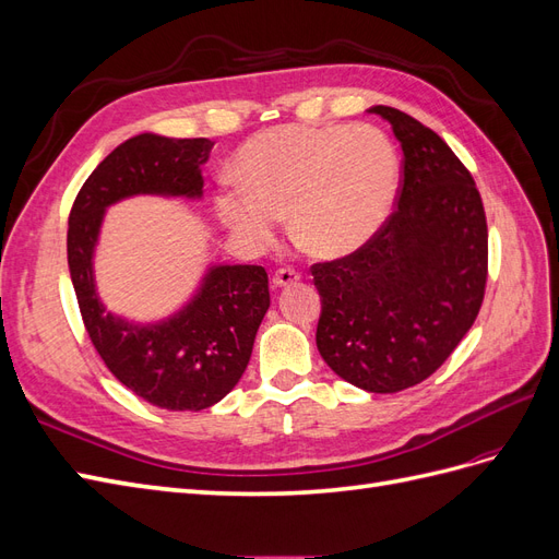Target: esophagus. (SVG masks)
<instances>
[{"label": "esophagus", "instance_id": "obj_1", "mask_svg": "<svg viewBox=\"0 0 559 559\" xmlns=\"http://www.w3.org/2000/svg\"><path fill=\"white\" fill-rule=\"evenodd\" d=\"M300 280V275L296 273L294 267H280L277 273L273 275V289H282V286H289L296 284Z\"/></svg>", "mask_w": 559, "mask_h": 559}]
</instances>
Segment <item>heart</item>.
<instances>
[{"mask_svg": "<svg viewBox=\"0 0 559 559\" xmlns=\"http://www.w3.org/2000/svg\"><path fill=\"white\" fill-rule=\"evenodd\" d=\"M238 189L216 193V214L251 249L277 238L289 214L294 240L319 259H343L376 238L399 189L396 151L370 126H275L233 160Z\"/></svg>", "mask_w": 559, "mask_h": 559, "instance_id": "heart-1", "label": "heart"}]
</instances>
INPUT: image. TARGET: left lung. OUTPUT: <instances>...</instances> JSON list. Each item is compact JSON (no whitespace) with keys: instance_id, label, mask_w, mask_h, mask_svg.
Masks as SVG:
<instances>
[{"instance_id":"obj_1","label":"left lung","mask_w":559,"mask_h":559,"mask_svg":"<svg viewBox=\"0 0 559 559\" xmlns=\"http://www.w3.org/2000/svg\"><path fill=\"white\" fill-rule=\"evenodd\" d=\"M403 148L396 210L349 257L314 263L317 349L335 376L373 394L427 380L478 317L487 222L471 173L433 130L370 107Z\"/></svg>"}]
</instances>
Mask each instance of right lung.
<instances>
[{"instance_id": "add662e5", "label": "right lung", "mask_w": 559, "mask_h": 559, "mask_svg": "<svg viewBox=\"0 0 559 559\" xmlns=\"http://www.w3.org/2000/svg\"><path fill=\"white\" fill-rule=\"evenodd\" d=\"M214 142L142 132L118 144L81 186L67 228V263L83 324L114 378L165 411H205L238 384L270 308L261 265H212L181 310L151 324L114 314L95 286L107 207L132 195L202 198Z\"/></svg>"}]
</instances>
